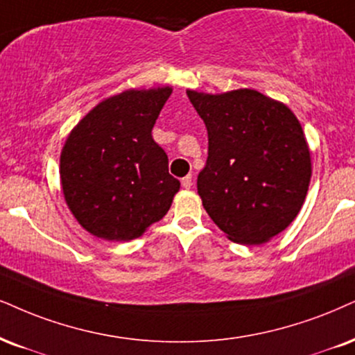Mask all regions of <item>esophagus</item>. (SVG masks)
Wrapping results in <instances>:
<instances>
[{"instance_id": "esophagus-1", "label": "esophagus", "mask_w": 355, "mask_h": 355, "mask_svg": "<svg viewBox=\"0 0 355 355\" xmlns=\"http://www.w3.org/2000/svg\"><path fill=\"white\" fill-rule=\"evenodd\" d=\"M181 184H182V187H184V189H191V186H192V176H191V174H189V176L182 178Z\"/></svg>"}]
</instances>
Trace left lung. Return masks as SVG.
Segmentation results:
<instances>
[{
	"mask_svg": "<svg viewBox=\"0 0 355 355\" xmlns=\"http://www.w3.org/2000/svg\"><path fill=\"white\" fill-rule=\"evenodd\" d=\"M207 128V161L198 192L232 242L260 245L298 216L311 179V156L298 118L257 90L187 92Z\"/></svg>",
	"mask_w": 355,
	"mask_h": 355,
	"instance_id": "obj_1",
	"label": "left lung"
}]
</instances>
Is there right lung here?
Listing matches in <instances>:
<instances>
[{"label": "right lung", "instance_id": "1", "mask_svg": "<svg viewBox=\"0 0 355 355\" xmlns=\"http://www.w3.org/2000/svg\"><path fill=\"white\" fill-rule=\"evenodd\" d=\"M171 92L128 90L103 100L65 141L64 198L90 234L128 242L169 211L181 184L151 131Z\"/></svg>", "mask_w": 355, "mask_h": 355}]
</instances>
